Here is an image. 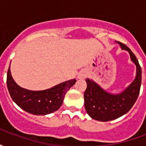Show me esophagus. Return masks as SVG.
<instances>
[{
  "mask_svg": "<svg viewBox=\"0 0 146 146\" xmlns=\"http://www.w3.org/2000/svg\"><path fill=\"white\" fill-rule=\"evenodd\" d=\"M87 76H88V73L86 71H81L78 75V78L79 79H84Z\"/></svg>",
  "mask_w": 146,
  "mask_h": 146,
  "instance_id": "obj_1",
  "label": "esophagus"
}]
</instances>
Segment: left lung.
<instances>
[{"mask_svg": "<svg viewBox=\"0 0 146 146\" xmlns=\"http://www.w3.org/2000/svg\"><path fill=\"white\" fill-rule=\"evenodd\" d=\"M123 50L129 52L131 59L136 66V76L134 81L119 94H110L92 80L87 79L84 92V106L92 119L110 121L117 119L131 110L138 98L141 83V69L135 54L125 44L117 41Z\"/></svg>", "mask_w": 146, "mask_h": 146, "instance_id": "8db88e82", "label": "left lung"}]
</instances>
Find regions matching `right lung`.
I'll return each instance as SVG.
<instances>
[{"label":"right lung","mask_w":146,"mask_h":146,"mask_svg":"<svg viewBox=\"0 0 146 146\" xmlns=\"http://www.w3.org/2000/svg\"><path fill=\"white\" fill-rule=\"evenodd\" d=\"M76 81L75 79L70 80L47 90L30 91L15 82L10 66L7 73V86L12 100L22 110L33 115H47L58 110L65 95Z\"/></svg>","instance_id":"obj_1"}]
</instances>
